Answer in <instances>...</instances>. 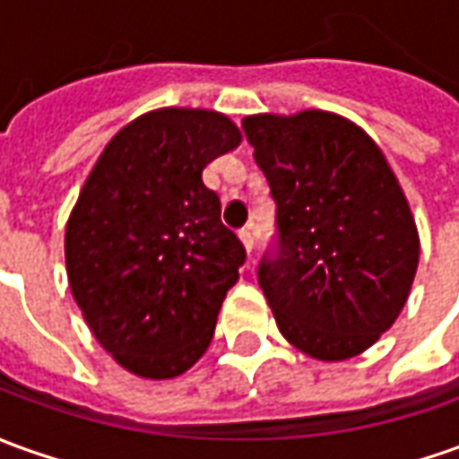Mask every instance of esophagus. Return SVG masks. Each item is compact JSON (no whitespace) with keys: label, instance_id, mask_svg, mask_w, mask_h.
Returning a JSON list of instances; mask_svg holds the SVG:
<instances>
[{"label":"esophagus","instance_id":"1","mask_svg":"<svg viewBox=\"0 0 459 459\" xmlns=\"http://www.w3.org/2000/svg\"><path fill=\"white\" fill-rule=\"evenodd\" d=\"M239 239H242V245H245V249H247V252H252V249H255V235H252V230H242V232H239Z\"/></svg>","mask_w":459,"mask_h":459}]
</instances>
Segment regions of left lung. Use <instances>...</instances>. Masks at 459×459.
I'll return each instance as SVG.
<instances>
[{
	"mask_svg": "<svg viewBox=\"0 0 459 459\" xmlns=\"http://www.w3.org/2000/svg\"><path fill=\"white\" fill-rule=\"evenodd\" d=\"M277 204V252L257 280L282 337L340 362L403 312L420 235L403 187L362 127L322 109L242 119Z\"/></svg>",
	"mask_w": 459,
	"mask_h": 459,
	"instance_id": "obj_1",
	"label": "left lung"
}]
</instances>
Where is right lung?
Returning <instances> with one entry per match:
<instances>
[{
	"mask_svg": "<svg viewBox=\"0 0 459 459\" xmlns=\"http://www.w3.org/2000/svg\"><path fill=\"white\" fill-rule=\"evenodd\" d=\"M242 142L212 109L162 107L104 147L66 220V277L91 334L125 369L172 380L207 352L245 247L202 172Z\"/></svg>",
	"mask_w": 459,
	"mask_h": 459,
	"instance_id": "right-lung-1",
	"label": "right lung"
}]
</instances>
